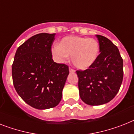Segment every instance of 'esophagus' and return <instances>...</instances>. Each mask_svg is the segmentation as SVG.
<instances>
[{"label":"esophagus","mask_w":134,"mask_h":134,"mask_svg":"<svg viewBox=\"0 0 134 134\" xmlns=\"http://www.w3.org/2000/svg\"><path fill=\"white\" fill-rule=\"evenodd\" d=\"M69 71H70L71 73H74V72H75V70L74 69H73L72 68L69 67Z\"/></svg>","instance_id":"34e87169"}]
</instances>
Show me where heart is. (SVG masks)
Segmentation results:
<instances>
[{
	"label": "heart",
	"instance_id": "obj_1",
	"mask_svg": "<svg viewBox=\"0 0 134 134\" xmlns=\"http://www.w3.org/2000/svg\"><path fill=\"white\" fill-rule=\"evenodd\" d=\"M99 52L100 46L96 39L75 36L65 37L60 44L52 48V54L56 59L63 61L71 55L72 64L80 69H87L93 65Z\"/></svg>",
	"mask_w": 134,
	"mask_h": 134
}]
</instances>
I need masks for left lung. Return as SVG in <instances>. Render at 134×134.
<instances>
[{
  "instance_id": "obj_1",
  "label": "left lung",
  "mask_w": 134,
  "mask_h": 134,
  "mask_svg": "<svg viewBox=\"0 0 134 134\" xmlns=\"http://www.w3.org/2000/svg\"><path fill=\"white\" fill-rule=\"evenodd\" d=\"M96 36L100 52L97 60L88 69L76 71L80 98L90 105L111 100L123 79V60L118 47L106 37Z\"/></svg>"
}]
</instances>
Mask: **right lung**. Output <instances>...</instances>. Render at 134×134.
<instances>
[{
  "instance_id": "right-lung-1",
  "label": "right lung",
  "mask_w": 134,
  "mask_h": 134,
  "mask_svg": "<svg viewBox=\"0 0 134 134\" xmlns=\"http://www.w3.org/2000/svg\"><path fill=\"white\" fill-rule=\"evenodd\" d=\"M56 34L33 36L17 49L12 64L13 84L18 94L34 108L56 107L69 74V67L52 59Z\"/></svg>"
}]
</instances>
